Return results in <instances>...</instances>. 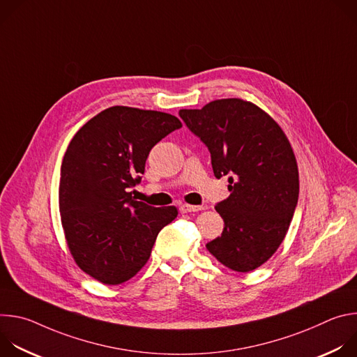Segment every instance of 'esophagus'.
I'll list each match as a JSON object with an SVG mask.
<instances>
[{
    "mask_svg": "<svg viewBox=\"0 0 357 357\" xmlns=\"http://www.w3.org/2000/svg\"><path fill=\"white\" fill-rule=\"evenodd\" d=\"M199 211H203V206L188 205V203H183V205H181V212H183V213H192V212H199Z\"/></svg>",
    "mask_w": 357,
    "mask_h": 357,
    "instance_id": "obj_1",
    "label": "esophagus"
}]
</instances>
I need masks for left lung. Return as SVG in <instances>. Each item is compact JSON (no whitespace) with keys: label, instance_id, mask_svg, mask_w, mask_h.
Here are the masks:
<instances>
[{"label":"left lung","instance_id":"obj_1","mask_svg":"<svg viewBox=\"0 0 357 357\" xmlns=\"http://www.w3.org/2000/svg\"><path fill=\"white\" fill-rule=\"evenodd\" d=\"M179 116L211 151L215 176L229 175L230 196L215 206L225 229L206 248L233 271L259 268L282 243L298 202V165L285 132L241 98L215 100Z\"/></svg>","mask_w":357,"mask_h":357}]
</instances>
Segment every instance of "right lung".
<instances>
[{
	"label": "right lung",
	"mask_w": 357,
	"mask_h": 357,
	"mask_svg": "<svg viewBox=\"0 0 357 357\" xmlns=\"http://www.w3.org/2000/svg\"><path fill=\"white\" fill-rule=\"evenodd\" d=\"M182 127L172 114L126 106L106 109L72 138L63 157L59 212L75 263L106 285L132 278L148 261L175 206L134 200L151 148Z\"/></svg>",
	"instance_id": "obj_1"
}]
</instances>
